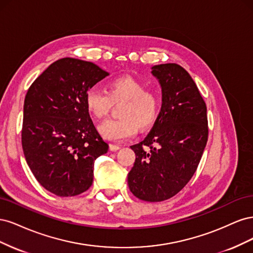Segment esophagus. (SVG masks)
Segmentation results:
<instances>
[{
    "instance_id": "esophagus-1",
    "label": "esophagus",
    "mask_w": 253,
    "mask_h": 253,
    "mask_svg": "<svg viewBox=\"0 0 253 253\" xmlns=\"http://www.w3.org/2000/svg\"><path fill=\"white\" fill-rule=\"evenodd\" d=\"M121 147L120 145H117V144H114V143H110V150L115 152V151H118Z\"/></svg>"
}]
</instances>
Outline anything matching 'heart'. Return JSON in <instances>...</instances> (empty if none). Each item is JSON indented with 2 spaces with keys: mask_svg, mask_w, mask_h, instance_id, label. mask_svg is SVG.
I'll use <instances>...</instances> for the list:
<instances>
[{
  "mask_svg": "<svg viewBox=\"0 0 253 253\" xmlns=\"http://www.w3.org/2000/svg\"><path fill=\"white\" fill-rule=\"evenodd\" d=\"M118 119L106 120L98 126L103 138L121 141L129 138L140 129L155 124L160 113V99L157 91L145 89L144 84L132 77L112 80L108 91L90 88L85 94V106L97 119L108 116L113 104H119Z\"/></svg>",
  "mask_w": 253,
  "mask_h": 253,
  "instance_id": "1",
  "label": "heart"
}]
</instances>
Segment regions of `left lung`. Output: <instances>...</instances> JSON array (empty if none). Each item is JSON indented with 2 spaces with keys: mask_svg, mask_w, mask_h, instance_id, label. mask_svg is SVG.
I'll list each match as a JSON object with an SVG mask.
<instances>
[{
  "mask_svg": "<svg viewBox=\"0 0 253 253\" xmlns=\"http://www.w3.org/2000/svg\"><path fill=\"white\" fill-rule=\"evenodd\" d=\"M152 74L162 85V110L144 140L131 147L136 159L127 183L139 200L163 202L194 175L208 140V118L204 99L185 68L159 64Z\"/></svg>",
  "mask_w": 253,
  "mask_h": 253,
  "instance_id": "1",
  "label": "left lung"
}]
</instances>
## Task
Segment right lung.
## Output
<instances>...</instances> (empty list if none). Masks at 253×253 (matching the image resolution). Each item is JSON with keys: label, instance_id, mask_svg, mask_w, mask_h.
Wrapping results in <instances>:
<instances>
[{"label": "right lung", "instance_id": "add662e5", "mask_svg": "<svg viewBox=\"0 0 253 253\" xmlns=\"http://www.w3.org/2000/svg\"><path fill=\"white\" fill-rule=\"evenodd\" d=\"M109 76L98 65L74 58L51 63L27 90L22 148L36 179L58 196L85 192L94 163L109 150L85 106V94Z\"/></svg>", "mask_w": 253, "mask_h": 253}]
</instances>
